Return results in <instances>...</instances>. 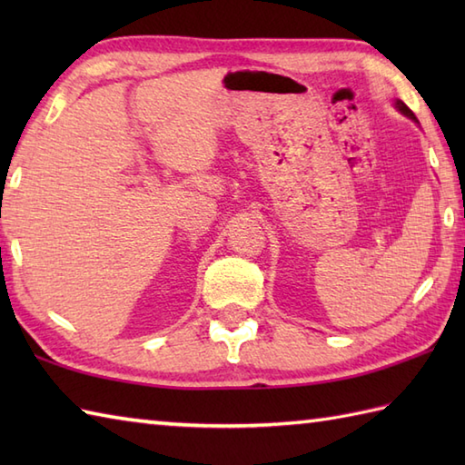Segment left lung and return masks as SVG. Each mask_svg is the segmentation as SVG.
Instances as JSON below:
<instances>
[{"label":"left lung","mask_w":465,"mask_h":465,"mask_svg":"<svg viewBox=\"0 0 465 465\" xmlns=\"http://www.w3.org/2000/svg\"><path fill=\"white\" fill-rule=\"evenodd\" d=\"M396 107H398V110L403 114V115H408L410 117V120H413V122H418L416 120V115H413L411 114V110H410V107L406 105V104H403V102H400V100H396Z\"/></svg>","instance_id":"8db88e82"}]
</instances>
